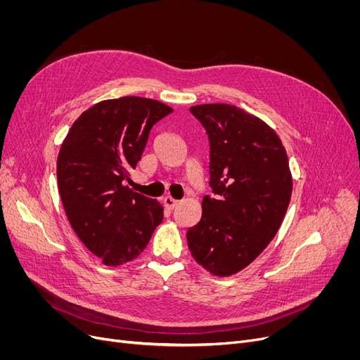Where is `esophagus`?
<instances>
[{"instance_id": "esophagus-1", "label": "esophagus", "mask_w": 360, "mask_h": 360, "mask_svg": "<svg viewBox=\"0 0 360 360\" xmlns=\"http://www.w3.org/2000/svg\"><path fill=\"white\" fill-rule=\"evenodd\" d=\"M178 202H179L178 200H175V198H172V197H169V195L163 198V204H165V207H167L169 210H174L175 207L178 205Z\"/></svg>"}]
</instances>
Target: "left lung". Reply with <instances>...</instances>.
Here are the masks:
<instances>
[{
  "mask_svg": "<svg viewBox=\"0 0 360 360\" xmlns=\"http://www.w3.org/2000/svg\"><path fill=\"white\" fill-rule=\"evenodd\" d=\"M210 143V186L188 229L194 259L214 276L251 264L276 236L292 197L289 159L266 122L232 105L193 106Z\"/></svg>",
  "mask_w": 360,
  "mask_h": 360,
  "instance_id": "8db88e82",
  "label": "left lung"
}]
</instances>
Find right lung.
I'll return each instance as SVG.
<instances>
[{
    "label": "right lung",
    "mask_w": 360,
    "mask_h": 360,
    "mask_svg": "<svg viewBox=\"0 0 360 360\" xmlns=\"http://www.w3.org/2000/svg\"><path fill=\"white\" fill-rule=\"evenodd\" d=\"M174 112L146 98L103 101L75 120L56 160L58 191L71 228L105 266L137 258L163 220V207L125 185L150 129Z\"/></svg>",
    "instance_id": "1"
}]
</instances>
